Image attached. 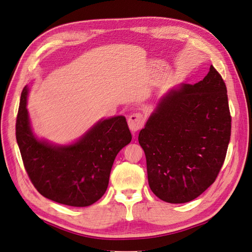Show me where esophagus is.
Listing matches in <instances>:
<instances>
[{"mask_svg":"<svg viewBox=\"0 0 252 252\" xmlns=\"http://www.w3.org/2000/svg\"><path fill=\"white\" fill-rule=\"evenodd\" d=\"M127 124H128L129 129H131L132 132L139 131L145 124V116L140 112L133 113V114L129 115L127 119Z\"/></svg>","mask_w":252,"mask_h":252,"instance_id":"34e87169","label":"esophagus"}]
</instances>
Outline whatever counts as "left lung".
<instances>
[{
  "label": "left lung",
  "instance_id": "8db88e82",
  "mask_svg": "<svg viewBox=\"0 0 252 252\" xmlns=\"http://www.w3.org/2000/svg\"><path fill=\"white\" fill-rule=\"evenodd\" d=\"M230 134L226 85L210 66L203 80L162 97L139 133L152 191L176 204L199 197L220 173Z\"/></svg>",
  "mask_w": 252,
  "mask_h": 252
}]
</instances>
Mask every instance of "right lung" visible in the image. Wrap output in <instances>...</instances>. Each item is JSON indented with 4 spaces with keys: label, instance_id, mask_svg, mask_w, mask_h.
<instances>
[{
    "label": "right lung",
    "instance_id": "1",
    "mask_svg": "<svg viewBox=\"0 0 252 252\" xmlns=\"http://www.w3.org/2000/svg\"><path fill=\"white\" fill-rule=\"evenodd\" d=\"M28 88L23 89L15 137L31 183L45 198L63 205L85 207L98 201L109 185L113 162L132 140L124 116L104 119L78 142L52 147L31 132L26 109Z\"/></svg>",
    "mask_w": 252,
    "mask_h": 252
}]
</instances>
